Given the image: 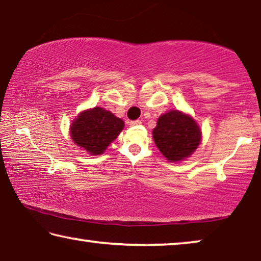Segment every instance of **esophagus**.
<instances>
[{
  "label": "esophagus",
  "mask_w": 261,
  "mask_h": 261,
  "mask_svg": "<svg viewBox=\"0 0 261 261\" xmlns=\"http://www.w3.org/2000/svg\"><path fill=\"white\" fill-rule=\"evenodd\" d=\"M140 123H141V122H140L139 120L131 121V122H130V125H131V126H137V125H140Z\"/></svg>",
  "instance_id": "esophagus-1"
}]
</instances>
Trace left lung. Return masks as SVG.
Instances as JSON below:
<instances>
[{"label":"left lung","instance_id":"obj_1","mask_svg":"<svg viewBox=\"0 0 261 261\" xmlns=\"http://www.w3.org/2000/svg\"><path fill=\"white\" fill-rule=\"evenodd\" d=\"M152 135L158 149L170 162L191 156L202 138L201 129L194 118L180 110L162 114Z\"/></svg>","mask_w":261,"mask_h":261}]
</instances>
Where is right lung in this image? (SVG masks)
<instances>
[{
  "instance_id": "add662e5",
  "label": "right lung",
  "mask_w": 261,
  "mask_h": 261,
  "mask_svg": "<svg viewBox=\"0 0 261 261\" xmlns=\"http://www.w3.org/2000/svg\"><path fill=\"white\" fill-rule=\"evenodd\" d=\"M124 127L121 118L102 107L83 110L70 125V136L87 154L100 155L117 138Z\"/></svg>"
}]
</instances>
